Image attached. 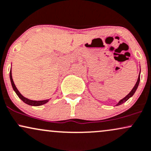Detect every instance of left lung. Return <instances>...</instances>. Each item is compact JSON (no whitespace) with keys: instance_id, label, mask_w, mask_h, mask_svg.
Returning a JSON list of instances; mask_svg holds the SVG:
<instances>
[{"instance_id":"obj_1","label":"left lung","mask_w":151,"mask_h":151,"mask_svg":"<svg viewBox=\"0 0 151 151\" xmlns=\"http://www.w3.org/2000/svg\"><path fill=\"white\" fill-rule=\"evenodd\" d=\"M140 73H141V70H140ZM139 82H140V74L139 75V78H138V80H137V82H136V83L135 84V86H134V88H133V89L132 90V91L130 92V93H129L128 95H127V96H126L125 97H124L123 99H122L121 100L119 101V102H118L117 104H116V106H118V105H120V104H123L124 102H125L126 101H127L129 100V98H130V97H132L133 95H134V94L135 93V92H136V90H137V88H138V86H139Z\"/></svg>"}]
</instances>
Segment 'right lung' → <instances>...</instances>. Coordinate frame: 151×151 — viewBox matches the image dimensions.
I'll list each match as a JSON object with an SVG mask.
<instances>
[{"label": "right lung", "instance_id": "1", "mask_svg": "<svg viewBox=\"0 0 151 151\" xmlns=\"http://www.w3.org/2000/svg\"><path fill=\"white\" fill-rule=\"evenodd\" d=\"M10 82H11L12 88H13L14 91L15 92V93L17 94V96L19 97V98H20L24 103L29 104V105L31 106H40L42 105V104H46L47 102H49V100H40V101H36V100H29V99L26 98V97H23L22 95H21L20 93L18 91V90L16 88L15 83L13 82V80H12V71H11V69H10Z\"/></svg>", "mask_w": 151, "mask_h": 151}]
</instances>
